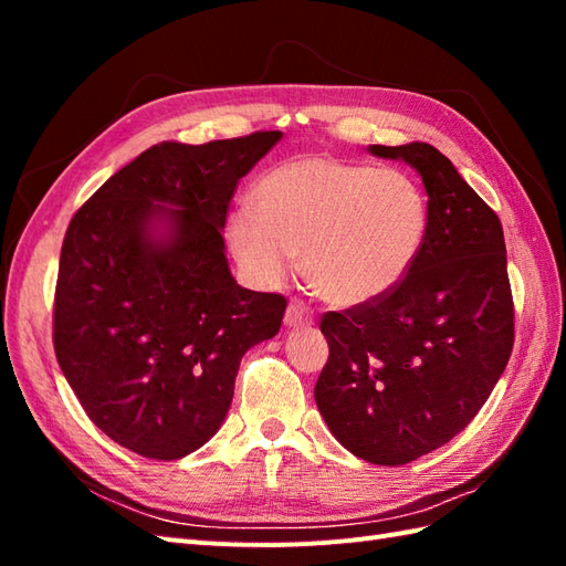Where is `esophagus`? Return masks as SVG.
I'll list each match as a JSON object with an SVG mask.
<instances>
[{
    "instance_id": "esophagus-1",
    "label": "esophagus",
    "mask_w": 566,
    "mask_h": 566,
    "mask_svg": "<svg viewBox=\"0 0 566 566\" xmlns=\"http://www.w3.org/2000/svg\"><path fill=\"white\" fill-rule=\"evenodd\" d=\"M286 328H311L314 326V311H308L302 302H292L284 314Z\"/></svg>"
}]
</instances>
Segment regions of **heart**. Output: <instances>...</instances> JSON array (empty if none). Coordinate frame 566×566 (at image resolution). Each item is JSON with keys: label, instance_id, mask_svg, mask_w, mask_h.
Here are the masks:
<instances>
[{"label": "heart", "instance_id": "1", "mask_svg": "<svg viewBox=\"0 0 566 566\" xmlns=\"http://www.w3.org/2000/svg\"><path fill=\"white\" fill-rule=\"evenodd\" d=\"M255 209L228 219V243L252 280L274 286L302 255L323 302L363 306L391 294L426 245L430 203L403 170L302 155L264 175Z\"/></svg>", "mask_w": 566, "mask_h": 566}]
</instances>
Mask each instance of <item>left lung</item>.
<instances>
[{
    "instance_id": "obj_1",
    "label": "left lung",
    "mask_w": 566,
    "mask_h": 566,
    "mask_svg": "<svg viewBox=\"0 0 566 566\" xmlns=\"http://www.w3.org/2000/svg\"><path fill=\"white\" fill-rule=\"evenodd\" d=\"M423 179L430 226L387 296L323 316L331 355L316 406L345 450L396 467L442 448L494 391L513 350V296L499 216L428 143L369 146Z\"/></svg>"
}]
</instances>
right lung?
I'll use <instances>...</instances> for the list:
<instances>
[{
  "label": "right lung",
  "instance_id": "1",
  "mask_svg": "<svg viewBox=\"0 0 566 566\" xmlns=\"http://www.w3.org/2000/svg\"><path fill=\"white\" fill-rule=\"evenodd\" d=\"M280 140L160 143L72 216L55 357L92 423L130 452L199 450L231 408L240 359L280 333L286 298L243 290L221 235L240 177Z\"/></svg>",
  "mask_w": 566,
  "mask_h": 566
}]
</instances>
